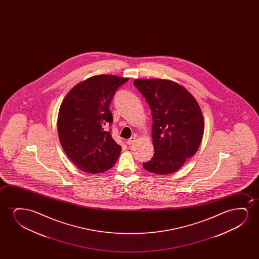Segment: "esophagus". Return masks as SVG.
<instances>
[{
	"label": "esophagus",
	"instance_id": "34e87169",
	"mask_svg": "<svg viewBox=\"0 0 259 259\" xmlns=\"http://www.w3.org/2000/svg\"><path fill=\"white\" fill-rule=\"evenodd\" d=\"M135 142V137H132V138L129 139V140H127L126 141V144L127 145H132L134 142Z\"/></svg>",
	"mask_w": 259,
	"mask_h": 259
}]
</instances>
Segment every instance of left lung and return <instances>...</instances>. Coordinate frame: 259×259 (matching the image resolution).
I'll return each instance as SVG.
<instances>
[{"instance_id":"left-lung-1","label":"left lung","mask_w":259,"mask_h":259,"mask_svg":"<svg viewBox=\"0 0 259 259\" xmlns=\"http://www.w3.org/2000/svg\"><path fill=\"white\" fill-rule=\"evenodd\" d=\"M152 114L154 156L143 163L152 174H174L197 152L204 131L202 110L195 97L176 82L135 79Z\"/></svg>"}]
</instances>
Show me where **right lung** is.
Wrapping results in <instances>:
<instances>
[{
	"instance_id": "right-lung-1",
	"label": "right lung",
	"mask_w": 259,
	"mask_h": 259,
	"mask_svg": "<svg viewBox=\"0 0 259 259\" xmlns=\"http://www.w3.org/2000/svg\"><path fill=\"white\" fill-rule=\"evenodd\" d=\"M127 78L96 75L74 85L61 103L57 132L71 162L89 174L109 170L117 162L121 147L104 125L113 122L110 103Z\"/></svg>"
}]
</instances>
